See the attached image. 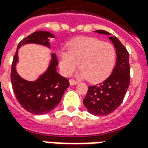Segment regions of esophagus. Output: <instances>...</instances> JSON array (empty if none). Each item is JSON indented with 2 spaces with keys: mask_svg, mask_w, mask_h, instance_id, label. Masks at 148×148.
<instances>
[{
  "mask_svg": "<svg viewBox=\"0 0 148 148\" xmlns=\"http://www.w3.org/2000/svg\"><path fill=\"white\" fill-rule=\"evenodd\" d=\"M69 82H70V85H71V86H75V85H77V82H76V81L74 80V79H71Z\"/></svg>",
  "mask_w": 148,
  "mask_h": 148,
  "instance_id": "34e87169",
  "label": "esophagus"
}]
</instances>
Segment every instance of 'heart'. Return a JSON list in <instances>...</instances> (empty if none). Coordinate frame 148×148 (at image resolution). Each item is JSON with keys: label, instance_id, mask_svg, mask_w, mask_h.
<instances>
[{"label": "heart", "instance_id": "obj_1", "mask_svg": "<svg viewBox=\"0 0 148 148\" xmlns=\"http://www.w3.org/2000/svg\"><path fill=\"white\" fill-rule=\"evenodd\" d=\"M62 73L70 76L79 66L81 78L97 82L111 73L116 61V51L110 42L93 37H79L68 45V51L58 53Z\"/></svg>", "mask_w": 148, "mask_h": 148}]
</instances>
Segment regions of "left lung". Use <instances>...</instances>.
<instances>
[{"label": "left lung", "instance_id": "obj_1", "mask_svg": "<svg viewBox=\"0 0 148 148\" xmlns=\"http://www.w3.org/2000/svg\"><path fill=\"white\" fill-rule=\"evenodd\" d=\"M98 34L110 36L109 39L116 48V62L112 74L101 83L90 86L84 106L87 111L95 116H103L116 110L124 100L130 83L129 54L116 37L104 30L94 31Z\"/></svg>", "mask_w": 148, "mask_h": 148}]
</instances>
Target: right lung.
<instances>
[{"label": "right lung", "mask_w": 148, "mask_h": 148, "mask_svg": "<svg viewBox=\"0 0 148 148\" xmlns=\"http://www.w3.org/2000/svg\"><path fill=\"white\" fill-rule=\"evenodd\" d=\"M49 32L38 31L24 38L17 46L12 64L11 82L18 102L27 112L35 115L49 113L58 106L69 82L57 72L58 60L55 53H51L48 67L35 81H27L21 77L16 71L19 62L18 51L22 46L38 44L51 49L50 39L55 38Z\"/></svg>", "instance_id": "1"}]
</instances>
